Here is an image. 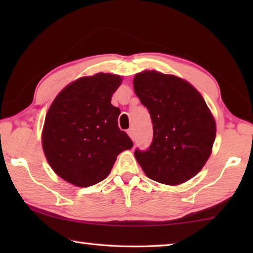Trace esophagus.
I'll use <instances>...</instances> for the list:
<instances>
[{"instance_id":"1","label":"esophagus","mask_w":253,"mask_h":253,"mask_svg":"<svg viewBox=\"0 0 253 253\" xmlns=\"http://www.w3.org/2000/svg\"><path fill=\"white\" fill-rule=\"evenodd\" d=\"M127 133H128V136L131 138V140H135V131H133L132 128H129V129L127 130Z\"/></svg>"}]
</instances>
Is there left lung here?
Returning <instances> with one entry per match:
<instances>
[{"mask_svg":"<svg viewBox=\"0 0 253 253\" xmlns=\"http://www.w3.org/2000/svg\"><path fill=\"white\" fill-rule=\"evenodd\" d=\"M133 89L147 107L153 140L135 157L150 179L176 186L206 164L216 136L215 120L199 91L186 80L157 71L133 78Z\"/></svg>","mask_w":253,"mask_h":253,"instance_id":"1","label":"left lung"}]
</instances>
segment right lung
<instances>
[{
  "mask_svg": "<svg viewBox=\"0 0 253 253\" xmlns=\"http://www.w3.org/2000/svg\"><path fill=\"white\" fill-rule=\"evenodd\" d=\"M122 84L99 73L69 84L46 113L42 148L52 169L71 184L89 187L111 173L117 155L133 143L118 127L121 110L111 104Z\"/></svg>",
  "mask_w": 253,
  "mask_h": 253,
  "instance_id": "right-lung-1",
  "label": "right lung"
}]
</instances>
